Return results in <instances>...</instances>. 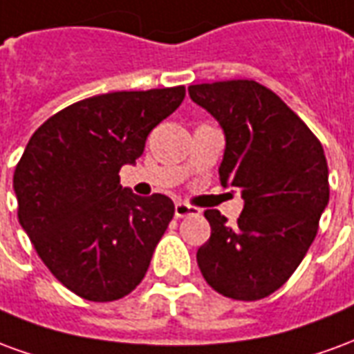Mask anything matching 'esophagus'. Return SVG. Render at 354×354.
Listing matches in <instances>:
<instances>
[{
    "mask_svg": "<svg viewBox=\"0 0 354 354\" xmlns=\"http://www.w3.org/2000/svg\"><path fill=\"white\" fill-rule=\"evenodd\" d=\"M197 214H199V208L189 207V205H185V203H176V205H174V216H176V218H185V216Z\"/></svg>",
    "mask_w": 354,
    "mask_h": 354,
    "instance_id": "esophagus-1",
    "label": "esophagus"
}]
</instances>
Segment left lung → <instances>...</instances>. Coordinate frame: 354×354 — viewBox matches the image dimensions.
I'll list each match as a JSON object with an SVG mask.
<instances>
[{"instance_id":"obj_1","label":"left lung","mask_w":354,"mask_h":354,"mask_svg":"<svg viewBox=\"0 0 354 354\" xmlns=\"http://www.w3.org/2000/svg\"><path fill=\"white\" fill-rule=\"evenodd\" d=\"M220 123L222 185L245 201L235 225L205 210L210 239L197 250L205 281L222 296L256 301L273 294L301 263L330 199L324 149L307 124L267 87L248 80L187 88Z\"/></svg>"}]
</instances>
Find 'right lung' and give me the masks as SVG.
<instances>
[{"instance_id":"right-lung-1","label":"right lung","mask_w":354,"mask_h":354,"mask_svg":"<svg viewBox=\"0 0 354 354\" xmlns=\"http://www.w3.org/2000/svg\"><path fill=\"white\" fill-rule=\"evenodd\" d=\"M184 96V87L98 94L49 117L28 142L12 176L19 222L73 294L113 301L144 279L174 203L134 195L119 170Z\"/></svg>"}]
</instances>
